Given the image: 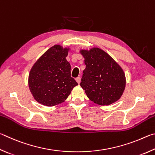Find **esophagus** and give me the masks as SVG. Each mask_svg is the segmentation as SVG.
Instances as JSON below:
<instances>
[{"instance_id": "obj_1", "label": "esophagus", "mask_w": 155, "mask_h": 155, "mask_svg": "<svg viewBox=\"0 0 155 155\" xmlns=\"http://www.w3.org/2000/svg\"><path fill=\"white\" fill-rule=\"evenodd\" d=\"M75 80H76V82H77L78 84H80V82H81V78H80V77H78V78L75 79Z\"/></svg>"}]
</instances>
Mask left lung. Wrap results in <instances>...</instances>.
Listing matches in <instances>:
<instances>
[{
    "instance_id": "1",
    "label": "left lung",
    "mask_w": 155,
    "mask_h": 155,
    "mask_svg": "<svg viewBox=\"0 0 155 155\" xmlns=\"http://www.w3.org/2000/svg\"><path fill=\"white\" fill-rule=\"evenodd\" d=\"M84 58L80 86L91 101L101 105H108L120 98L125 88L123 70L117 62L98 48L80 50Z\"/></svg>"
}]
</instances>
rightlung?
<instances>
[{
    "mask_svg": "<svg viewBox=\"0 0 155 155\" xmlns=\"http://www.w3.org/2000/svg\"><path fill=\"white\" fill-rule=\"evenodd\" d=\"M69 48L55 45L48 50L31 68L28 86L34 99L46 106L61 104L78 85L71 77V65L66 60Z\"/></svg>",
    "mask_w": 155,
    "mask_h": 155,
    "instance_id": "obj_1",
    "label": "right lung"
}]
</instances>
